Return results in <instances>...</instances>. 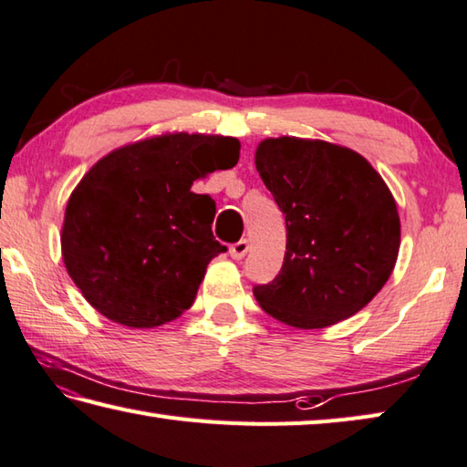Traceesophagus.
<instances>
[{"label": "esophagus", "instance_id": "obj_1", "mask_svg": "<svg viewBox=\"0 0 467 467\" xmlns=\"http://www.w3.org/2000/svg\"><path fill=\"white\" fill-rule=\"evenodd\" d=\"M247 251H249V241L247 239L236 241L234 244H231V249H228V253H231V257L234 261H241L244 255H247Z\"/></svg>", "mask_w": 467, "mask_h": 467}]
</instances>
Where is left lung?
Wrapping results in <instances>:
<instances>
[{
    "label": "left lung",
    "instance_id": "8db88e82",
    "mask_svg": "<svg viewBox=\"0 0 467 467\" xmlns=\"http://www.w3.org/2000/svg\"><path fill=\"white\" fill-rule=\"evenodd\" d=\"M255 167L287 231L279 275L253 287L259 306L296 328H325L368 306L400 249L381 175L359 152L298 137L261 140Z\"/></svg>",
    "mask_w": 467,
    "mask_h": 467
}]
</instances>
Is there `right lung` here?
<instances>
[{
    "label": "right lung",
    "mask_w": 467,
    "mask_h": 467,
    "mask_svg": "<svg viewBox=\"0 0 467 467\" xmlns=\"http://www.w3.org/2000/svg\"><path fill=\"white\" fill-rule=\"evenodd\" d=\"M241 142L165 132L101 157L67 202V274L99 315L152 328L188 310L208 263L226 247L212 234L216 204L192 185L236 165Z\"/></svg>",
    "instance_id": "add662e5"
}]
</instances>
